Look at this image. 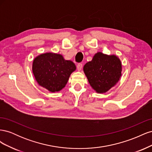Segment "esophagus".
I'll use <instances>...</instances> for the list:
<instances>
[{
    "label": "esophagus",
    "mask_w": 152,
    "mask_h": 152,
    "mask_svg": "<svg viewBox=\"0 0 152 152\" xmlns=\"http://www.w3.org/2000/svg\"><path fill=\"white\" fill-rule=\"evenodd\" d=\"M77 68L78 71H80L82 70V63L78 64L77 66Z\"/></svg>",
    "instance_id": "esophagus-1"
}]
</instances>
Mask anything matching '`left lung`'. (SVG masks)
Returning a JSON list of instances; mask_svg holds the SVG:
<instances>
[{"label":"left lung","mask_w":152,"mask_h":152,"mask_svg":"<svg viewBox=\"0 0 152 152\" xmlns=\"http://www.w3.org/2000/svg\"><path fill=\"white\" fill-rule=\"evenodd\" d=\"M122 63L115 54L96 53L83 70L90 86L96 93L103 94L115 86L122 75Z\"/></svg>","instance_id":"left-lung-1"}]
</instances>
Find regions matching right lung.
Listing matches in <instances>:
<instances>
[{
    "instance_id": "obj_1",
    "label": "right lung",
    "mask_w": 152,
    "mask_h": 152,
    "mask_svg": "<svg viewBox=\"0 0 152 152\" xmlns=\"http://www.w3.org/2000/svg\"><path fill=\"white\" fill-rule=\"evenodd\" d=\"M75 70L74 63L54 53L40 54L32 63V72L37 82L51 93L63 89Z\"/></svg>"
}]
</instances>
